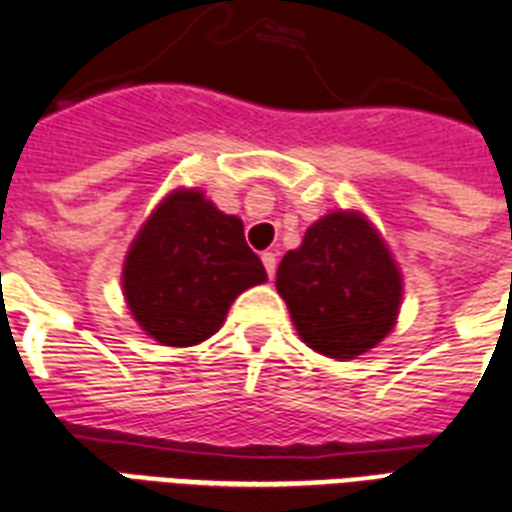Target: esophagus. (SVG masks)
Instances as JSON below:
<instances>
[{
    "label": "esophagus",
    "instance_id": "esophagus-1",
    "mask_svg": "<svg viewBox=\"0 0 512 512\" xmlns=\"http://www.w3.org/2000/svg\"><path fill=\"white\" fill-rule=\"evenodd\" d=\"M261 261H264V269H267L269 277H275V269H277V256L275 253H261Z\"/></svg>",
    "mask_w": 512,
    "mask_h": 512
}]
</instances>
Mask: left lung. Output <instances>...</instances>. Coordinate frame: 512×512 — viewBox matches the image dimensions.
Here are the masks:
<instances>
[{
    "mask_svg": "<svg viewBox=\"0 0 512 512\" xmlns=\"http://www.w3.org/2000/svg\"><path fill=\"white\" fill-rule=\"evenodd\" d=\"M277 291L312 350L350 360L390 334L400 272L376 229L358 213L315 221L277 267Z\"/></svg>",
    "mask_w": 512,
    "mask_h": 512,
    "instance_id": "left-lung-1",
    "label": "left lung"
}]
</instances>
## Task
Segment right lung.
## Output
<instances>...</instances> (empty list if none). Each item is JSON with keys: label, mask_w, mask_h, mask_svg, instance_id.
<instances>
[{"label": "right lung", "mask_w": 512, "mask_h": 512, "mask_svg": "<svg viewBox=\"0 0 512 512\" xmlns=\"http://www.w3.org/2000/svg\"><path fill=\"white\" fill-rule=\"evenodd\" d=\"M264 280L243 221L216 211L197 189L162 200L122 272L133 318L168 347H192L216 334L237 293Z\"/></svg>", "instance_id": "1"}]
</instances>
